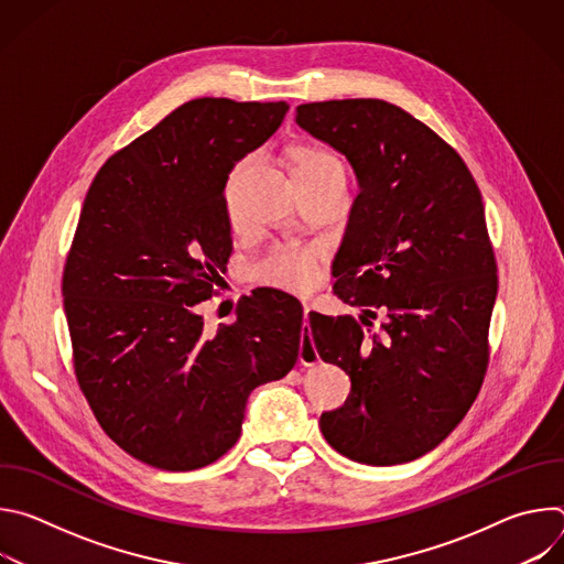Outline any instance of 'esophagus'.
<instances>
[{
    "instance_id": "esophagus-1",
    "label": "esophagus",
    "mask_w": 564,
    "mask_h": 564,
    "mask_svg": "<svg viewBox=\"0 0 564 564\" xmlns=\"http://www.w3.org/2000/svg\"><path fill=\"white\" fill-rule=\"evenodd\" d=\"M310 314H312V307L310 305H303V321L307 324L310 321ZM299 361L303 366H314L318 361V355H316V348H314V341L310 335L301 337V346H299Z\"/></svg>"
}]
</instances>
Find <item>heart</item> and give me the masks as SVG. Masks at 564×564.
Here are the masks:
<instances>
[{"label": "heart", "instance_id": "obj_1", "mask_svg": "<svg viewBox=\"0 0 564 564\" xmlns=\"http://www.w3.org/2000/svg\"><path fill=\"white\" fill-rule=\"evenodd\" d=\"M252 163H254L252 158H243L231 170V174L227 178L225 200H227V209H229L231 218H234L231 194L238 187L240 178H243L246 172L252 167ZM290 163H292L296 185L328 183V181L346 183L344 163L339 160V155H335L328 149L312 147V144L296 147L290 153ZM316 268H318V252L316 250H279L259 265V276L265 283L276 285L281 290L307 292L316 281Z\"/></svg>", "mask_w": 564, "mask_h": 564}]
</instances>
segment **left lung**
Segmentation results:
<instances>
[{
    "instance_id": "8db88e82",
    "label": "left lung",
    "mask_w": 564,
    "mask_h": 564,
    "mask_svg": "<svg viewBox=\"0 0 564 564\" xmlns=\"http://www.w3.org/2000/svg\"><path fill=\"white\" fill-rule=\"evenodd\" d=\"M296 124L344 153L359 185L335 294L386 314L370 337L350 314L310 316L318 357L350 377L321 433L361 464L417 459L464 420L487 372L498 268L485 203L459 153L397 105L310 102Z\"/></svg>"
}]
</instances>
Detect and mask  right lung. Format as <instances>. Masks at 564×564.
<instances>
[{"label": "right lung", "instance_id": "right-lung-1", "mask_svg": "<svg viewBox=\"0 0 564 564\" xmlns=\"http://www.w3.org/2000/svg\"><path fill=\"white\" fill-rule=\"evenodd\" d=\"M288 109L189 100L107 160L79 212L62 276L75 375L105 433L149 466L216 462L250 392L296 364L294 296H248L214 337L198 314L231 252L227 178Z\"/></svg>", "mask_w": 564, "mask_h": 564}]
</instances>
